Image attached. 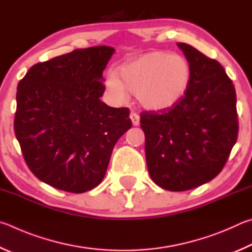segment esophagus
<instances>
[{"instance_id":"esophagus-1","label":"esophagus","mask_w":252,"mask_h":252,"mask_svg":"<svg viewBox=\"0 0 252 252\" xmlns=\"http://www.w3.org/2000/svg\"><path fill=\"white\" fill-rule=\"evenodd\" d=\"M129 118H130V121H131V123H133L134 126H138V125H139L140 117H139L138 114L131 112L130 115H129Z\"/></svg>"}]
</instances>
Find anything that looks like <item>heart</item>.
Returning <instances> with one entry per match:
<instances>
[{"instance_id": "1", "label": "heart", "mask_w": 252, "mask_h": 252, "mask_svg": "<svg viewBox=\"0 0 252 252\" xmlns=\"http://www.w3.org/2000/svg\"><path fill=\"white\" fill-rule=\"evenodd\" d=\"M106 76V88L115 100L136 95L144 108L170 109L184 98L190 85L191 67L184 56L155 51L127 61Z\"/></svg>"}]
</instances>
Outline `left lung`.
I'll list each match as a JSON object with an SVG mask.
<instances>
[{"label":"left lung","mask_w":252,"mask_h":252,"mask_svg":"<svg viewBox=\"0 0 252 252\" xmlns=\"http://www.w3.org/2000/svg\"><path fill=\"white\" fill-rule=\"evenodd\" d=\"M177 46L191 67L186 95L170 109L140 115L149 175L170 191L214 179L238 137L236 91L226 70L188 44Z\"/></svg>","instance_id":"left-lung-1"}]
</instances>
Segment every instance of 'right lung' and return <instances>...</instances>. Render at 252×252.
I'll list each match as a JSON object with an SVG mask.
<instances>
[{
	"label": "right lung",
	"instance_id": "add662e5",
	"mask_svg": "<svg viewBox=\"0 0 252 252\" xmlns=\"http://www.w3.org/2000/svg\"><path fill=\"white\" fill-rule=\"evenodd\" d=\"M114 48L75 50L35 64L17 85L14 131L31 171L82 193L105 177L113 148L131 127L128 108L100 100Z\"/></svg>",
	"mask_w": 252,
	"mask_h": 252
}]
</instances>
